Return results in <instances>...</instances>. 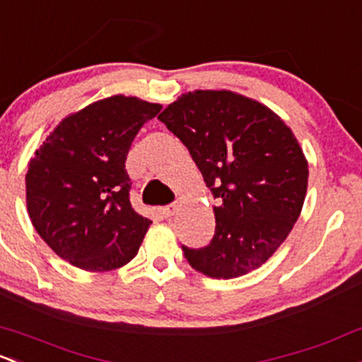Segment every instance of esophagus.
Masks as SVG:
<instances>
[{
  "mask_svg": "<svg viewBox=\"0 0 362 362\" xmlns=\"http://www.w3.org/2000/svg\"><path fill=\"white\" fill-rule=\"evenodd\" d=\"M175 211H177V204H166V206L159 208V213H161L163 218H171L175 215Z\"/></svg>",
  "mask_w": 362,
  "mask_h": 362,
  "instance_id": "esophagus-1",
  "label": "esophagus"
}]
</instances>
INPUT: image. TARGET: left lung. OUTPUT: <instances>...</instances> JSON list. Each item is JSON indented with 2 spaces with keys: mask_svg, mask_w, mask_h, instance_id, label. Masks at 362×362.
<instances>
[{
  "mask_svg": "<svg viewBox=\"0 0 362 362\" xmlns=\"http://www.w3.org/2000/svg\"><path fill=\"white\" fill-rule=\"evenodd\" d=\"M182 140L218 199L210 245L182 246L192 269L215 279L245 276L283 245L305 201L309 165L284 121L229 90H196L158 116Z\"/></svg>",
  "mask_w": 362,
  "mask_h": 362,
  "instance_id": "obj_1",
  "label": "left lung"
}]
</instances>
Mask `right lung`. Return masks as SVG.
Segmentation results:
<instances>
[{
  "label": "right lung",
  "instance_id": "1",
  "mask_svg": "<svg viewBox=\"0 0 362 362\" xmlns=\"http://www.w3.org/2000/svg\"><path fill=\"white\" fill-rule=\"evenodd\" d=\"M159 104L114 95L64 117L29 161L25 201L34 229L74 267L119 269L139 253L151 220L132 208L124 170Z\"/></svg>",
  "mask_w": 362,
  "mask_h": 362
}]
</instances>
